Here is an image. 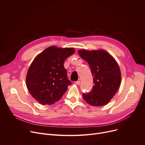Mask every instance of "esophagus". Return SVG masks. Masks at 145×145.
I'll return each instance as SVG.
<instances>
[{
	"mask_svg": "<svg viewBox=\"0 0 145 145\" xmlns=\"http://www.w3.org/2000/svg\"><path fill=\"white\" fill-rule=\"evenodd\" d=\"M74 83L76 85H79L80 84V81H79V80H78V81H76V82H74Z\"/></svg>",
	"mask_w": 145,
	"mask_h": 145,
	"instance_id": "1",
	"label": "esophagus"
}]
</instances>
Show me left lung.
Listing matches in <instances>:
<instances>
[{
	"label": "left lung",
	"mask_w": 145,
	"mask_h": 145,
	"mask_svg": "<svg viewBox=\"0 0 145 145\" xmlns=\"http://www.w3.org/2000/svg\"><path fill=\"white\" fill-rule=\"evenodd\" d=\"M80 56L88 63L93 76L94 86L88 93H83L89 105L101 106L108 104L118 90L121 73L116 61L104 50H79Z\"/></svg>",
	"instance_id": "1"
}]
</instances>
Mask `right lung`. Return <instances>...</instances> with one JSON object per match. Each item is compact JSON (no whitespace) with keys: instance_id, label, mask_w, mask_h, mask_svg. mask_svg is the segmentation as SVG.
Wrapping results in <instances>:
<instances>
[{"instance_id":"obj_1","label":"right lung","mask_w":145,"mask_h":145,"mask_svg":"<svg viewBox=\"0 0 145 145\" xmlns=\"http://www.w3.org/2000/svg\"><path fill=\"white\" fill-rule=\"evenodd\" d=\"M74 53L73 48L50 46L35 57L28 69L26 83L29 92L39 103H55L72 84L63 63Z\"/></svg>"}]
</instances>
